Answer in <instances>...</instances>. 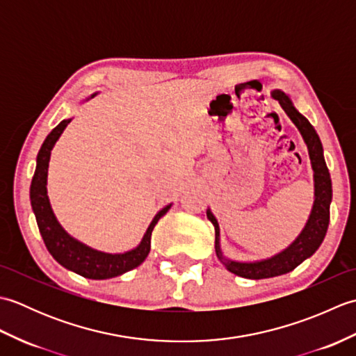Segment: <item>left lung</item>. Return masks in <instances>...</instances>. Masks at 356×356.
I'll return each instance as SVG.
<instances>
[{"label": "left lung", "mask_w": 356, "mask_h": 356, "mask_svg": "<svg viewBox=\"0 0 356 356\" xmlns=\"http://www.w3.org/2000/svg\"><path fill=\"white\" fill-rule=\"evenodd\" d=\"M272 96L282 105V108L287 116L291 118L295 127L298 128L301 136L307 145L309 149V157H311L312 168H314V180H315V202L311 217L305 226L303 232L300 234L298 238L293 241V243L284 249L283 252L277 254L275 257L268 260L255 261V263H238V261H231L226 260L222 255L220 245H218V236H220V229H218V223L213 213L208 209L207 216L209 222L214 225L216 229V252L218 260H220L225 268L228 269L232 274L243 278H251V280H261V278H270L277 275L287 274V272L293 270L298 266L300 263H303L306 259H309L316 249L320 248L323 243L324 236L327 232V226L330 220V202H332V180L330 174L327 170L326 161H324L323 156V145L321 140L316 134L315 128L311 125V122L297 111L291 102L289 97H287L283 92L275 90Z\"/></svg>", "instance_id": "left-lung-1"}]
</instances>
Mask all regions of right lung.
Listing matches in <instances>:
<instances>
[{"instance_id": "1", "label": "right lung", "mask_w": 356, "mask_h": 356, "mask_svg": "<svg viewBox=\"0 0 356 356\" xmlns=\"http://www.w3.org/2000/svg\"><path fill=\"white\" fill-rule=\"evenodd\" d=\"M67 124H70V119L63 120L61 124L53 128L51 133L45 138L36 157V170L32 179V185H30V203H32L38 228H40L49 252L64 268L92 280H105L122 275L125 272L138 268L147 259L151 248V232H153L159 218L166 214V211L171 208V205L159 211L153 222L149 223L140 245L125 254L99 252L72 238L61 228V225L58 223L55 214H53L47 197V188H45V185H47L50 151L64 131Z\"/></svg>"}]
</instances>
